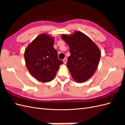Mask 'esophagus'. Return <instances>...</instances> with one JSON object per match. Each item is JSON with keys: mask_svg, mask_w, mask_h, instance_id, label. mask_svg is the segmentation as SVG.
<instances>
[{"mask_svg": "<svg viewBox=\"0 0 125 125\" xmlns=\"http://www.w3.org/2000/svg\"><path fill=\"white\" fill-rule=\"evenodd\" d=\"M63 63H64V64H66V63H67V58H64V59H63Z\"/></svg>", "mask_w": 125, "mask_h": 125, "instance_id": "1", "label": "esophagus"}]
</instances>
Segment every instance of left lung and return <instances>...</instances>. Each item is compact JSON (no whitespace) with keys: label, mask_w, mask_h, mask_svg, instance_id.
I'll return each mask as SVG.
<instances>
[{"label":"left lung","mask_w":125,"mask_h":125,"mask_svg":"<svg viewBox=\"0 0 125 125\" xmlns=\"http://www.w3.org/2000/svg\"><path fill=\"white\" fill-rule=\"evenodd\" d=\"M61 38L70 48V56L67 67L77 83L88 80L96 71L100 58V50L85 34L76 31L71 35L62 34Z\"/></svg>","instance_id":"obj_1"}]
</instances>
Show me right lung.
I'll return each instance as SVG.
<instances>
[{"instance_id":"right-lung-1","label":"right lung","mask_w":125,"mask_h":125,"mask_svg":"<svg viewBox=\"0 0 125 125\" xmlns=\"http://www.w3.org/2000/svg\"><path fill=\"white\" fill-rule=\"evenodd\" d=\"M54 39L43 33L29 44L25 51L26 65L33 77L47 83L52 81L63 62L57 57L54 45Z\"/></svg>"}]
</instances>
